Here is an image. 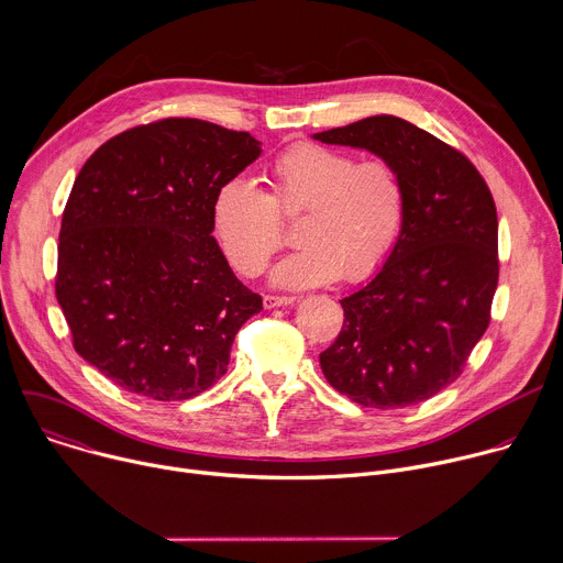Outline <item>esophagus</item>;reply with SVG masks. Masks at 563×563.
<instances>
[{
    "label": "esophagus",
    "instance_id": "34e87169",
    "mask_svg": "<svg viewBox=\"0 0 563 563\" xmlns=\"http://www.w3.org/2000/svg\"><path fill=\"white\" fill-rule=\"evenodd\" d=\"M294 300H296L294 296H265V298H263V305H265V309H274V307L291 305Z\"/></svg>",
    "mask_w": 563,
    "mask_h": 563
}]
</instances>
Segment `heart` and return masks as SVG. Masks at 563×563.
<instances>
[{
	"label": "heart",
	"instance_id": "1",
	"mask_svg": "<svg viewBox=\"0 0 563 563\" xmlns=\"http://www.w3.org/2000/svg\"><path fill=\"white\" fill-rule=\"evenodd\" d=\"M269 194L250 178L224 180L211 200V224L231 267L243 276L265 269L283 245L280 218H294L296 252L272 272L283 289H307L372 276L389 256L406 220V187L385 159L300 142L267 169Z\"/></svg>",
	"mask_w": 563,
	"mask_h": 563
}]
</instances>
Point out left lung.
I'll use <instances>...</instances> for the list:
<instances>
[{
    "instance_id": "left-lung-1",
    "label": "left lung",
    "mask_w": 563,
    "mask_h": 563,
    "mask_svg": "<svg viewBox=\"0 0 563 563\" xmlns=\"http://www.w3.org/2000/svg\"><path fill=\"white\" fill-rule=\"evenodd\" d=\"M311 137L374 153L406 187L396 243L341 300L343 330L320 354V369L363 408L417 406L459 378L488 330L499 280L493 194L463 153L396 115Z\"/></svg>"
}]
</instances>
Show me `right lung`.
<instances>
[{"label":"right lung","mask_w":563,"mask_h":563,"mask_svg":"<svg viewBox=\"0 0 563 563\" xmlns=\"http://www.w3.org/2000/svg\"><path fill=\"white\" fill-rule=\"evenodd\" d=\"M261 153L247 131L167 118L111 137L77 174L55 296L75 352L118 387L185 400L227 372L263 298L211 235V200Z\"/></svg>","instance_id":"obj_1"}]
</instances>
